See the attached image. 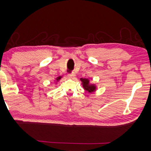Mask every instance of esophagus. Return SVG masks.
Listing matches in <instances>:
<instances>
[{
    "label": "esophagus",
    "instance_id": "esophagus-1",
    "mask_svg": "<svg viewBox=\"0 0 151 151\" xmlns=\"http://www.w3.org/2000/svg\"><path fill=\"white\" fill-rule=\"evenodd\" d=\"M75 76H76V75H75V73H70V74H68V76L69 78H74L75 77Z\"/></svg>",
    "mask_w": 151,
    "mask_h": 151
}]
</instances>
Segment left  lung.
Segmentation results:
<instances>
[{"label":"left lung","mask_w":151,"mask_h":151,"mask_svg":"<svg viewBox=\"0 0 151 151\" xmlns=\"http://www.w3.org/2000/svg\"><path fill=\"white\" fill-rule=\"evenodd\" d=\"M80 80L82 82V85H83V86L84 89L85 91H88V93H93V92H94L96 91V86L95 85H93V84H91L90 81H89L88 79L87 78H81Z\"/></svg>","instance_id":"left-lung-1"}]
</instances>
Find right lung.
Instances as JSON below:
<instances>
[{"label":"right lung","mask_w":151,"mask_h":151,"mask_svg":"<svg viewBox=\"0 0 151 151\" xmlns=\"http://www.w3.org/2000/svg\"><path fill=\"white\" fill-rule=\"evenodd\" d=\"M61 78H62V76H58V77H57V78H56V81H57V82H58V81L60 80V79Z\"/></svg>","instance_id":"obj_1"}]
</instances>
